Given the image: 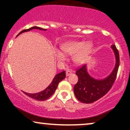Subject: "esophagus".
Listing matches in <instances>:
<instances>
[{
	"instance_id": "obj_1",
	"label": "esophagus",
	"mask_w": 130,
	"mask_h": 130,
	"mask_svg": "<svg viewBox=\"0 0 130 130\" xmlns=\"http://www.w3.org/2000/svg\"><path fill=\"white\" fill-rule=\"evenodd\" d=\"M72 74V71H70V70H67L66 71V75L67 76H68L71 75V74Z\"/></svg>"
}]
</instances>
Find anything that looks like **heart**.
Returning <instances> with one entry per match:
<instances>
[{
    "label": "heart",
    "mask_w": 130,
    "mask_h": 130,
    "mask_svg": "<svg viewBox=\"0 0 130 130\" xmlns=\"http://www.w3.org/2000/svg\"><path fill=\"white\" fill-rule=\"evenodd\" d=\"M61 50L65 54L73 55V60L77 65L83 64L88 59L93 48L92 41H67L61 46ZM55 54L60 61L65 60V55L60 51H55Z\"/></svg>",
    "instance_id": "obj_1"
}]
</instances>
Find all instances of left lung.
<instances>
[{"instance_id": "8db88e82", "label": "left lung", "mask_w": 130, "mask_h": 130, "mask_svg": "<svg viewBox=\"0 0 130 130\" xmlns=\"http://www.w3.org/2000/svg\"><path fill=\"white\" fill-rule=\"evenodd\" d=\"M116 59V66L111 74L103 80L93 78L88 74L86 65H83L76 71L78 81L74 86V93L79 101L92 103L102 98L109 91L116 80L120 64L119 53L114 44L111 46Z\"/></svg>"}]
</instances>
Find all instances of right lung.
Returning <instances> with one entry per match:
<instances>
[{"label": "right lung", "mask_w": 130, "mask_h": 130, "mask_svg": "<svg viewBox=\"0 0 130 130\" xmlns=\"http://www.w3.org/2000/svg\"><path fill=\"white\" fill-rule=\"evenodd\" d=\"M32 29H39L46 30V29L38 27H33L30 28V29L23 30L21 32L19 33L18 35L17 36H18L19 34H22V33L27 32V31H29ZM65 77H66L65 71H63L62 72L60 73L57 74L54 76V77L53 81H52L51 83V84L49 85L48 87H46V89H44L43 91H41V92L37 93H28L24 92V93L26 94V95H27L28 96H29V97L32 98L34 100H36L38 101H44L48 99L50 96H51L52 95H53V94L54 93V92L56 91L59 83H60V81H62L63 79H65Z\"/></svg>", "instance_id": "1"}]
</instances>
